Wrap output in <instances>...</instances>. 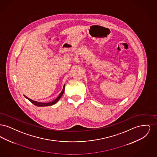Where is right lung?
Instances as JSON below:
<instances>
[{"instance_id": "obj_1", "label": "right lung", "mask_w": 157, "mask_h": 157, "mask_svg": "<svg viewBox=\"0 0 157 157\" xmlns=\"http://www.w3.org/2000/svg\"><path fill=\"white\" fill-rule=\"evenodd\" d=\"M65 84L63 85V90H62V92H60V94L59 95V96L58 97L56 98L55 100H53L52 101V102H48V103H43V102H37V101H33V100H32V99H29V98L27 97H26L25 95H24V97L26 98L27 99H28L29 101H30L33 104L35 105H36V106H51V105H52L55 104H56L59 100L60 99V98H61V97L62 96V95H63V92H64V90H65Z\"/></svg>"}]
</instances>
